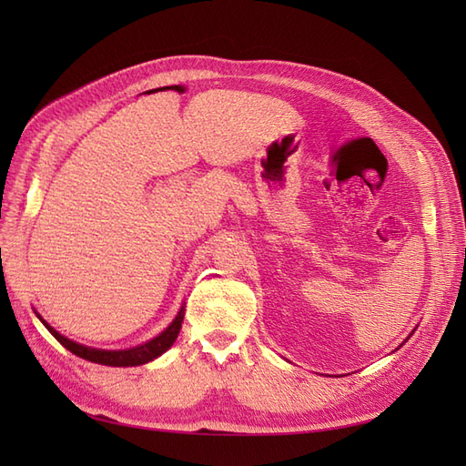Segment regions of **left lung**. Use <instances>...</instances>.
<instances>
[{
  "mask_svg": "<svg viewBox=\"0 0 466 466\" xmlns=\"http://www.w3.org/2000/svg\"><path fill=\"white\" fill-rule=\"evenodd\" d=\"M406 340H408V338H406ZM406 340H404V342H406Z\"/></svg>",
  "mask_w": 466,
  "mask_h": 466,
  "instance_id": "1",
  "label": "left lung"
}]
</instances>
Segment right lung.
I'll return each mask as SVG.
<instances>
[{"label":"right lung","mask_w":466,"mask_h":466,"mask_svg":"<svg viewBox=\"0 0 466 466\" xmlns=\"http://www.w3.org/2000/svg\"><path fill=\"white\" fill-rule=\"evenodd\" d=\"M36 317L40 319L42 324H45V327L48 329V332L56 338V340H58L66 350L72 351V354H76L83 360H87V361H93V363L110 365V368H134V365H144L147 361H153L155 358H159L161 354H165V351L175 344L177 336L180 332V327H182V319H185V305L180 307V311L177 313L173 322L168 324V327L161 334L151 338V340H147L146 344H139V346H134V348H128V350H101V348L83 346L79 342L69 340L67 336H64L56 329H52L50 324L45 319H42L38 313H36Z\"/></svg>","instance_id":"obj_1"}]
</instances>
